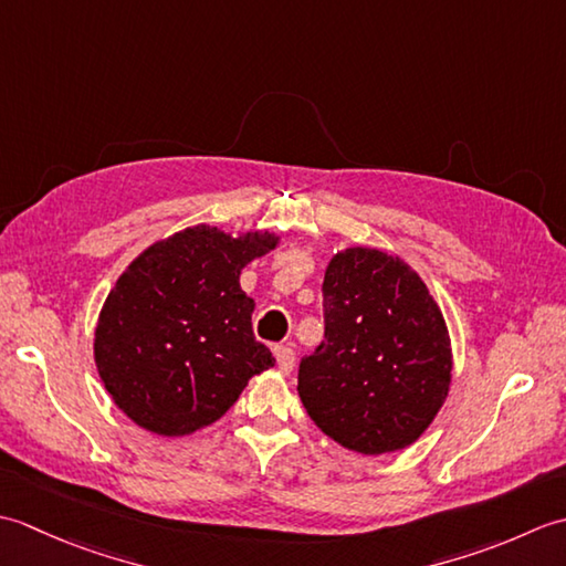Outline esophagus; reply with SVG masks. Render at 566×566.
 Segmentation results:
<instances>
[{"instance_id":"34e87169","label":"esophagus","mask_w":566,"mask_h":566,"mask_svg":"<svg viewBox=\"0 0 566 566\" xmlns=\"http://www.w3.org/2000/svg\"><path fill=\"white\" fill-rule=\"evenodd\" d=\"M274 357H276V365H280V369L284 371V375H290V371L294 369V347L292 345H276L274 347Z\"/></svg>"}]
</instances>
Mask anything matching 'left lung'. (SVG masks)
Here are the masks:
<instances>
[{
	"mask_svg": "<svg viewBox=\"0 0 566 566\" xmlns=\"http://www.w3.org/2000/svg\"><path fill=\"white\" fill-rule=\"evenodd\" d=\"M326 338L298 365L311 420L363 454L403 450L448 399L452 347L442 311L401 258L333 255L323 276Z\"/></svg>",
	"mask_w": 566,
	"mask_h": 566,
	"instance_id": "8db88e82",
	"label": "left lung"
}]
</instances>
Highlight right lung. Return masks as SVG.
Masks as SVG:
<instances>
[{
  "label": "right lung",
  "instance_id": "1",
  "mask_svg": "<svg viewBox=\"0 0 566 566\" xmlns=\"http://www.w3.org/2000/svg\"><path fill=\"white\" fill-rule=\"evenodd\" d=\"M280 243L191 226L146 248L118 276L94 331V363L114 403L155 436L216 423L250 377L274 365L252 335L240 272Z\"/></svg>",
  "mask_w": 566,
  "mask_h": 566
}]
</instances>
